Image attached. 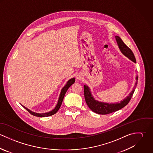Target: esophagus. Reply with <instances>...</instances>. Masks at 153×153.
Segmentation results:
<instances>
[{"label":"esophagus","instance_id":"obj_1","mask_svg":"<svg viewBox=\"0 0 153 153\" xmlns=\"http://www.w3.org/2000/svg\"><path fill=\"white\" fill-rule=\"evenodd\" d=\"M82 75H80V74L78 75H77V76H76V78H77L78 79H82Z\"/></svg>","mask_w":153,"mask_h":153}]
</instances>
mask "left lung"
Listing matches in <instances>:
<instances>
[{
	"mask_svg": "<svg viewBox=\"0 0 153 153\" xmlns=\"http://www.w3.org/2000/svg\"><path fill=\"white\" fill-rule=\"evenodd\" d=\"M119 49H120L121 52L123 55L126 56L132 62L136 63L135 58L133 52H132L131 49L124 43L122 39L118 36H115ZM136 82L135 84L134 87H133L132 91L130 93V94L127 97V98H124L123 101L117 103H107L104 102H100L97 101L93 97L91 92L90 91L89 88L87 85H84V97L86 103L87 104L88 107L91 109L93 112L101 115H105L112 113L113 112H115L119 109L123 108L126 105H127L131 100V97L134 92L135 88L137 85V81H138V76H136Z\"/></svg>",
	"mask_w": 153,
	"mask_h": 153,
	"instance_id": "obj_1",
	"label": "left lung"
}]
</instances>
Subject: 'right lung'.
<instances>
[{
  "mask_svg": "<svg viewBox=\"0 0 153 153\" xmlns=\"http://www.w3.org/2000/svg\"><path fill=\"white\" fill-rule=\"evenodd\" d=\"M75 81V79L74 78H71L70 79L66 84L62 88L61 91V94H60V95H59V99H58V104H56V106L55 107V108L54 109H53L52 111H49L48 112H45V113H41V114H39V113H36V112H34L32 111H30V109H27L26 107H25V106L22 105V107L26 109L30 114H31L32 115H34V116H36V117H49V116H51V115H52L55 114L56 113V112L59 110L61 104H62V102L63 101V100H64V96L65 95V93L67 91V90L68 89V88L70 87L72 84H73Z\"/></svg>",
  "mask_w": 153,
  "mask_h": 153,
  "instance_id": "add662e5",
  "label": "right lung"
}]
</instances>
